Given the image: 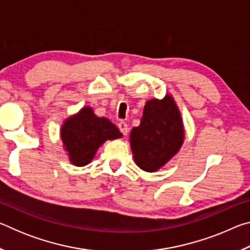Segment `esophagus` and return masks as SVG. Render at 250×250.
<instances>
[{"label":"esophagus","mask_w":250,"mask_h":250,"mask_svg":"<svg viewBox=\"0 0 250 250\" xmlns=\"http://www.w3.org/2000/svg\"><path fill=\"white\" fill-rule=\"evenodd\" d=\"M118 128L120 129L121 133L124 134V135H126V134H128V132H129V128H128V125H126L125 122H124V121H120L119 124H118Z\"/></svg>","instance_id":"obj_1"}]
</instances>
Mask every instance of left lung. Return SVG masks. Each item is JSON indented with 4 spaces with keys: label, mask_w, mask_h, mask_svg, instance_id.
Segmentation results:
<instances>
[{
    "label": "left lung",
    "mask_w": 250,
    "mask_h": 250,
    "mask_svg": "<svg viewBox=\"0 0 250 250\" xmlns=\"http://www.w3.org/2000/svg\"><path fill=\"white\" fill-rule=\"evenodd\" d=\"M184 135L181 112L171 95L147 100L140 125L130 133L137 166L146 172L158 171L180 151Z\"/></svg>",
    "instance_id": "1"
}]
</instances>
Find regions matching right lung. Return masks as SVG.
Instances as JSON below:
<instances>
[{"instance_id": "right-lung-1", "label": "right lung", "mask_w": 250, "mask_h": 250, "mask_svg": "<svg viewBox=\"0 0 250 250\" xmlns=\"http://www.w3.org/2000/svg\"><path fill=\"white\" fill-rule=\"evenodd\" d=\"M121 137L122 133L111 121L97 117L90 107H83L67 118L61 129L64 149L76 167L87 166L105 141Z\"/></svg>"}]
</instances>
